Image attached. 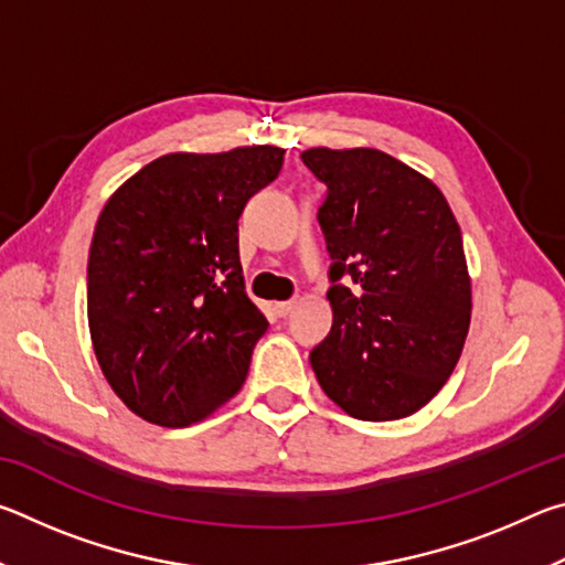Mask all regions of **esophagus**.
I'll list each match as a JSON object with an SVG mask.
<instances>
[{
    "label": "esophagus",
    "mask_w": 565,
    "mask_h": 565,
    "mask_svg": "<svg viewBox=\"0 0 565 565\" xmlns=\"http://www.w3.org/2000/svg\"><path fill=\"white\" fill-rule=\"evenodd\" d=\"M276 309V313H279V317H289V313L296 309V301H279L274 306Z\"/></svg>",
    "instance_id": "34e87169"
}]
</instances>
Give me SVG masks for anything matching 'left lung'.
Here are the masks:
<instances>
[{
  "mask_svg": "<svg viewBox=\"0 0 565 565\" xmlns=\"http://www.w3.org/2000/svg\"><path fill=\"white\" fill-rule=\"evenodd\" d=\"M327 184L329 337L311 369L361 420L416 414L451 376L471 323V276L456 216L431 179L379 149L301 151ZM343 275L354 289L339 285Z\"/></svg>",
  "mask_w": 565,
  "mask_h": 565,
  "instance_id": "8db88e82",
  "label": "left lung"
}]
</instances>
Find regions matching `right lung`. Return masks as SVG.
<instances>
[{
  "mask_svg": "<svg viewBox=\"0 0 565 565\" xmlns=\"http://www.w3.org/2000/svg\"><path fill=\"white\" fill-rule=\"evenodd\" d=\"M281 164L276 147L177 151L104 204L87 266L92 347L114 394L149 424H199L244 386L269 321L246 296L238 216Z\"/></svg>",
  "mask_w": 565,
  "mask_h": 565,
  "instance_id": "obj_1",
  "label": "right lung"
}]
</instances>
